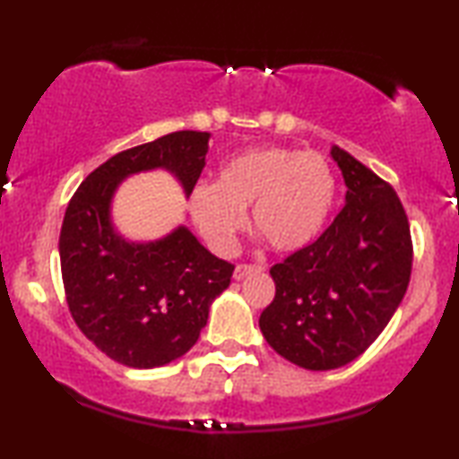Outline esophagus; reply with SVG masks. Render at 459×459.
I'll use <instances>...</instances> for the list:
<instances>
[{
  "mask_svg": "<svg viewBox=\"0 0 459 459\" xmlns=\"http://www.w3.org/2000/svg\"><path fill=\"white\" fill-rule=\"evenodd\" d=\"M262 270H264L262 264H237V268H235V273H232V276H235L237 281H241L247 274L262 273Z\"/></svg>",
  "mask_w": 459,
  "mask_h": 459,
  "instance_id": "esophagus-1",
  "label": "esophagus"
}]
</instances>
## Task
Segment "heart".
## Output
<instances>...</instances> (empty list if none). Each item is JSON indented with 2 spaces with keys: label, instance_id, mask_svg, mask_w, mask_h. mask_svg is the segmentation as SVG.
Returning <instances> with one entry per match:
<instances>
[{
  "label": "heart",
  "instance_id": "1",
  "mask_svg": "<svg viewBox=\"0 0 459 459\" xmlns=\"http://www.w3.org/2000/svg\"><path fill=\"white\" fill-rule=\"evenodd\" d=\"M334 191V170L320 152L257 145L227 160L214 185L193 186L189 210L199 232L221 254L235 247L247 208L270 247L297 251L320 235Z\"/></svg>",
  "mask_w": 459,
  "mask_h": 459
}]
</instances>
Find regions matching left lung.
I'll list each match as a JSON object with an SVG mask.
<instances>
[{
	"mask_svg": "<svg viewBox=\"0 0 459 459\" xmlns=\"http://www.w3.org/2000/svg\"><path fill=\"white\" fill-rule=\"evenodd\" d=\"M343 210L314 243L270 268L276 293L260 316L268 345L306 370H334L370 347L402 303L411 235L395 189L345 150Z\"/></svg>",
	"mask_w": 459,
	"mask_h": 459,
	"instance_id": "8db88e82",
	"label": "left lung"
}]
</instances>
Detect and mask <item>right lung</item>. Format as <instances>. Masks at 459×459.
<instances>
[{
  "label": "right lung",
  "instance_id": "add662e5",
  "mask_svg": "<svg viewBox=\"0 0 459 459\" xmlns=\"http://www.w3.org/2000/svg\"><path fill=\"white\" fill-rule=\"evenodd\" d=\"M210 133L178 131L116 153L82 180L60 230V264L70 314L89 341L118 364L158 368L185 356L208 322L212 301L230 285L232 266L178 227L150 243L114 230L118 185L164 168L189 197L205 166Z\"/></svg>",
  "mask_w": 459,
  "mask_h": 459
}]
</instances>
